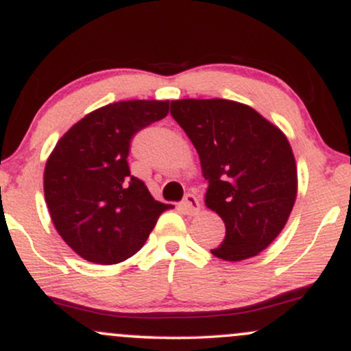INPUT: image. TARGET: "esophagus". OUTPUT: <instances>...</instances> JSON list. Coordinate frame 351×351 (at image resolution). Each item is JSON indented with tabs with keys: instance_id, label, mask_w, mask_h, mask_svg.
<instances>
[{
	"instance_id": "obj_1",
	"label": "esophagus",
	"mask_w": 351,
	"mask_h": 351,
	"mask_svg": "<svg viewBox=\"0 0 351 351\" xmlns=\"http://www.w3.org/2000/svg\"><path fill=\"white\" fill-rule=\"evenodd\" d=\"M181 209H183V211L189 216L198 215V213H199V199L196 198L195 195H186V198H184L183 203H181Z\"/></svg>"
}]
</instances>
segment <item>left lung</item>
Returning <instances> with one entry per match:
<instances>
[{
	"mask_svg": "<svg viewBox=\"0 0 351 351\" xmlns=\"http://www.w3.org/2000/svg\"><path fill=\"white\" fill-rule=\"evenodd\" d=\"M170 112L199 155L209 183L204 203L226 226L211 254L231 263L257 256L280 234L297 198L287 136L234 100H171Z\"/></svg>",
	"mask_w": 351,
	"mask_h": 351,
	"instance_id": "obj_1",
	"label": "left lung"
}]
</instances>
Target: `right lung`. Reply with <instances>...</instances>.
Listing matches in <instances>:
<instances>
[{
    "label": "right lung",
    "instance_id": "add662e5",
    "mask_svg": "<svg viewBox=\"0 0 351 351\" xmlns=\"http://www.w3.org/2000/svg\"><path fill=\"white\" fill-rule=\"evenodd\" d=\"M170 100H123L90 112L56 143L44 168L52 224L88 263H122L142 249L171 204L156 201L130 175L136 132L168 114Z\"/></svg>",
    "mask_w": 351,
    "mask_h": 351
}]
</instances>
